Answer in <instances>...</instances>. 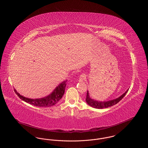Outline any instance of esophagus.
Returning <instances> with one entry per match:
<instances>
[{
    "instance_id": "obj_1",
    "label": "esophagus",
    "mask_w": 148,
    "mask_h": 148,
    "mask_svg": "<svg viewBox=\"0 0 148 148\" xmlns=\"http://www.w3.org/2000/svg\"><path fill=\"white\" fill-rule=\"evenodd\" d=\"M85 79H86V76H85V75L84 74H82L80 76V77H79V82H82V81H83L84 80H85Z\"/></svg>"
}]
</instances>
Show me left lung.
<instances>
[{"mask_svg": "<svg viewBox=\"0 0 148 148\" xmlns=\"http://www.w3.org/2000/svg\"><path fill=\"white\" fill-rule=\"evenodd\" d=\"M128 90L125 93H124L122 95H121L118 98L116 99H114L112 100H109L108 101H97L94 100H92L89 97L88 92H87L86 97V101L88 105L92 106L94 108H98V109H103V108H106L112 106H114L115 104H116L118 102L123 98L125 94H127Z\"/></svg>", "mask_w": 148, "mask_h": 148, "instance_id": "obj_1", "label": "left lung"}]
</instances>
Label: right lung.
I'll return each instance as SVG.
<instances>
[{
  "mask_svg": "<svg viewBox=\"0 0 148 148\" xmlns=\"http://www.w3.org/2000/svg\"><path fill=\"white\" fill-rule=\"evenodd\" d=\"M67 80L64 81L62 83H60L54 90L51 92L49 95L40 99H33L27 98L24 97L21 95L18 92L14 89V92L15 94L19 97V98L21 99L22 100L25 101L26 103H29L31 105L38 106V107H49L51 106H54L56 103L62 99L63 95L64 94L65 86L66 84Z\"/></svg>",
  "mask_w": 148,
  "mask_h": 148,
  "instance_id": "obj_1",
  "label": "right lung"
}]
</instances>
